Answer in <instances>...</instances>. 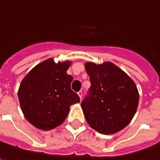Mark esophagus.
<instances>
[{
	"mask_svg": "<svg viewBox=\"0 0 160 160\" xmlns=\"http://www.w3.org/2000/svg\"><path fill=\"white\" fill-rule=\"evenodd\" d=\"M78 95H79V97H80V99L81 100V98H82V92L80 91L79 92H78Z\"/></svg>",
	"mask_w": 160,
	"mask_h": 160,
	"instance_id": "34e87169",
	"label": "esophagus"
}]
</instances>
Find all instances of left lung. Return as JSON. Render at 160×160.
<instances>
[{
	"instance_id": "1",
	"label": "left lung",
	"mask_w": 160,
	"mask_h": 160,
	"mask_svg": "<svg viewBox=\"0 0 160 160\" xmlns=\"http://www.w3.org/2000/svg\"><path fill=\"white\" fill-rule=\"evenodd\" d=\"M91 81L89 95L81 108L91 128L103 134L124 129L135 115L139 92L135 82L111 62L85 63Z\"/></svg>"
}]
</instances>
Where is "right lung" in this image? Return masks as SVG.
Wrapping results in <instances>:
<instances>
[{"mask_svg": "<svg viewBox=\"0 0 160 160\" xmlns=\"http://www.w3.org/2000/svg\"><path fill=\"white\" fill-rule=\"evenodd\" d=\"M71 64L55 63L49 58L35 66L21 81V110L34 127L43 131L54 129L65 121L70 106L80 103L79 95L70 88L73 78L67 73Z\"/></svg>", "mask_w": 160, "mask_h": 160, "instance_id": "obj_1", "label": "right lung"}]
</instances>
